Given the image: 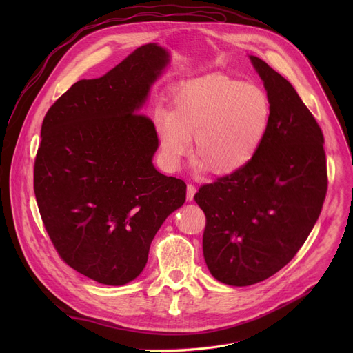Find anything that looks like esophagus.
I'll return each instance as SVG.
<instances>
[{
	"label": "esophagus",
	"instance_id": "34e87169",
	"mask_svg": "<svg viewBox=\"0 0 353 353\" xmlns=\"http://www.w3.org/2000/svg\"><path fill=\"white\" fill-rule=\"evenodd\" d=\"M196 192H197V189H196L194 184H188V200H189V201L193 200Z\"/></svg>",
	"mask_w": 353,
	"mask_h": 353
}]
</instances>
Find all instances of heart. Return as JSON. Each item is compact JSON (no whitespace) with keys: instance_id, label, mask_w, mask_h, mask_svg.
<instances>
[{"instance_id":"b5f03b06","label":"heart","mask_w":353,"mask_h":353,"mask_svg":"<svg viewBox=\"0 0 353 353\" xmlns=\"http://www.w3.org/2000/svg\"><path fill=\"white\" fill-rule=\"evenodd\" d=\"M270 120L272 104L262 87L213 74L176 88L172 111L156 116V132L170 167H179L193 137L199 170L232 174L253 160Z\"/></svg>"}]
</instances>
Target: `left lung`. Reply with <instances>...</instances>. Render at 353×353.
I'll return each instance as SVG.
<instances>
[{"mask_svg": "<svg viewBox=\"0 0 353 353\" xmlns=\"http://www.w3.org/2000/svg\"><path fill=\"white\" fill-rule=\"evenodd\" d=\"M249 59L272 104L268 134L248 165L194 196L206 214V265L230 286L254 285L286 266L316 223L327 190L319 124L285 77Z\"/></svg>", "mask_w": 353, "mask_h": 353, "instance_id": "1", "label": "left lung"}]
</instances>
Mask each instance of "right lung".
<instances>
[{
	"instance_id": "right-lung-1",
	"label": "right lung",
	"mask_w": 353,
	"mask_h": 353,
	"mask_svg": "<svg viewBox=\"0 0 353 353\" xmlns=\"http://www.w3.org/2000/svg\"><path fill=\"white\" fill-rule=\"evenodd\" d=\"M170 61L145 44L100 79L80 80L41 125L34 193L63 261L103 285L143 272L153 239L186 200V183L156 170L154 123L139 111Z\"/></svg>"
}]
</instances>
